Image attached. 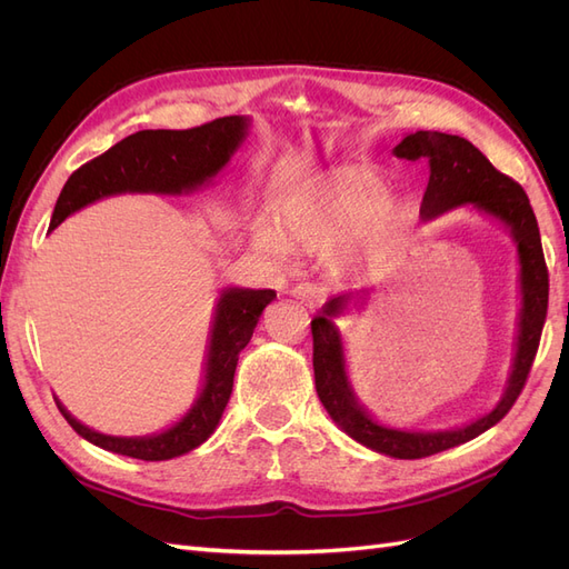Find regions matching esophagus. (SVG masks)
<instances>
[{
	"label": "esophagus",
	"instance_id": "34e87169",
	"mask_svg": "<svg viewBox=\"0 0 569 569\" xmlns=\"http://www.w3.org/2000/svg\"><path fill=\"white\" fill-rule=\"evenodd\" d=\"M291 297L301 301L306 308H318L325 301V289L313 282H303L291 289Z\"/></svg>",
	"mask_w": 569,
	"mask_h": 569
}]
</instances>
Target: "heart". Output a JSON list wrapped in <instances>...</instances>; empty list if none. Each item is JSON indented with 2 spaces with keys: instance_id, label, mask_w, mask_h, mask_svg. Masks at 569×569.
<instances>
[{
  "instance_id": "1",
  "label": "heart",
  "mask_w": 569,
  "mask_h": 569,
  "mask_svg": "<svg viewBox=\"0 0 569 569\" xmlns=\"http://www.w3.org/2000/svg\"><path fill=\"white\" fill-rule=\"evenodd\" d=\"M370 199L372 192H358L341 184H301L278 201L274 232L258 230L253 244L268 256H278L282 249L316 253L347 242L356 231L351 256L356 261H368L385 251L401 222V211L393 201H382L363 221Z\"/></svg>"
}]
</instances>
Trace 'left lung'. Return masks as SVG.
<instances>
[{
    "label": "left lung",
    "instance_id": "left-lung-1",
    "mask_svg": "<svg viewBox=\"0 0 569 569\" xmlns=\"http://www.w3.org/2000/svg\"><path fill=\"white\" fill-rule=\"evenodd\" d=\"M393 157L406 161L427 159L429 163V182L420 206V218L425 222L443 216L446 211H453L458 206H472L475 211L501 222L510 232L512 242L518 244L520 263L518 337H515L512 368L503 396L485 416L460 427L422 432V429H401L377 420L353 393L347 353H343V339L339 327L335 325L337 318L347 313V306L353 301V295H339L330 299L313 318L311 330L316 389L330 418L337 422L341 432L363 443L366 449L385 453L389 458L416 460L453 449V446L487 432L498 420H503L512 403L518 401L533 363V356H537L546 322L548 270L543 261L537 216L531 211L525 189L508 176L498 173L472 142L458 134L418 130L406 134L393 147ZM358 297H370V291H363Z\"/></svg>",
    "mask_w": 569,
    "mask_h": 569
}]
</instances>
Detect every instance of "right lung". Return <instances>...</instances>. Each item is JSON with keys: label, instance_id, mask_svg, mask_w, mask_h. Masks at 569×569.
<instances>
[{"label": "right lung", "instance_id": "1", "mask_svg": "<svg viewBox=\"0 0 569 569\" xmlns=\"http://www.w3.org/2000/svg\"><path fill=\"white\" fill-rule=\"evenodd\" d=\"M247 116H226L192 130H140L126 137L68 178L51 213L49 230L84 206L113 194L194 192L230 163L232 153L247 140ZM272 299V289L226 287L220 291L206 349L201 391L192 408L168 429L147 437L101 435L76 420L57 399L61 416L82 439L118 456L170 460L194 451L216 432L230 401L239 351L251 341L258 318Z\"/></svg>", "mask_w": 569, "mask_h": 569}]
</instances>
